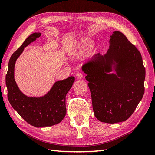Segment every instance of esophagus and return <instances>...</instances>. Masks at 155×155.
Returning <instances> with one entry per match:
<instances>
[{"label": "esophagus", "instance_id": "obj_1", "mask_svg": "<svg viewBox=\"0 0 155 155\" xmlns=\"http://www.w3.org/2000/svg\"><path fill=\"white\" fill-rule=\"evenodd\" d=\"M76 78L77 79H81L83 78V74L81 73V72H78L77 74H76Z\"/></svg>", "mask_w": 155, "mask_h": 155}]
</instances>
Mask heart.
I'll return each mask as SVG.
<instances>
[{"label":"heart","instance_id":"1","mask_svg":"<svg viewBox=\"0 0 155 155\" xmlns=\"http://www.w3.org/2000/svg\"><path fill=\"white\" fill-rule=\"evenodd\" d=\"M89 49H90V47H88V46H83V47H81L78 51H76V52H75V54H76V55L83 54V53H85V52H86V51H87L88 50H89Z\"/></svg>","mask_w":155,"mask_h":155}]
</instances>
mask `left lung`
Returning <instances> with one entry per match:
<instances>
[{"instance_id": "obj_1", "label": "left lung", "mask_w": 155, "mask_h": 155, "mask_svg": "<svg viewBox=\"0 0 155 155\" xmlns=\"http://www.w3.org/2000/svg\"><path fill=\"white\" fill-rule=\"evenodd\" d=\"M109 45L105 54L94 55L82 70L96 118L115 124L127 120L142 99L145 70L141 54L122 33L113 31Z\"/></svg>"}]
</instances>
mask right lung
Listing matches in <instances>:
<instances>
[{
	"mask_svg": "<svg viewBox=\"0 0 155 155\" xmlns=\"http://www.w3.org/2000/svg\"><path fill=\"white\" fill-rule=\"evenodd\" d=\"M41 35L39 32L32 34L12 54L6 76L9 102L23 119L35 127L52 126L63 120L67 113L66 95L75 81L70 76L56 81L47 94L38 97L27 96L21 91L14 78L15 62L24 48Z\"/></svg>",
	"mask_w": 155,
	"mask_h": 155,
	"instance_id": "obj_1",
	"label": "right lung"
}]
</instances>
